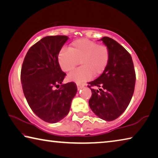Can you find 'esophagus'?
Returning <instances> with one entry per match:
<instances>
[{
  "label": "esophagus",
  "instance_id": "obj_1",
  "mask_svg": "<svg viewBox=\"0 0 158 158\" xmlns=\"http://www.w3.org/2000/svg\"><path fill=\"white\" fill-rule=\"evenodd\" d=\"M77 89H78V90L81 89H83V88L84 87V84H77Z\"/></svg>",
  "mask_w": 158,
  "mask_h": 158
}]
</instances>
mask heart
Returning <instances> with one entry per match:
<instances>
[{"label":"heart","instance_id":"obj_1","mask_svg":"<svg viewBox=\"0 0 158 158\" xmlns=\"http://www.w3.org/2000/svg\"><path fill=\"white\" fill-rule=\"evenodd\" d=\"M60 68L65 73L73 70L79 61L81 67L68 76L69 81L84 84L94 75L104 73L109 61V50L106 45L88 39H79L72 42L68 49H62L58 56Z\"/></svg>","mask_w":158,"mask_h":158}]
</instances>
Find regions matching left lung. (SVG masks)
<instances>
[{"mask_svg":"<svg viewBox=\"0 0 158 158\" xmlns=\"http://www.w3.org/2000/svg\"><path fill=\"white\" fill-rule=\"evenodd\" d=\"M100 40L109 50V61L104 73L88 83L92 92L89 104L96 116L111 121L129 105L135 90L136 74L132 57L123 47L110 37ZM95 86L99 89H92Z\"/></svg>","mask_w":158,"mask_h":158,"instance_id":"obj_1","label":"left lung"}]
</instances>
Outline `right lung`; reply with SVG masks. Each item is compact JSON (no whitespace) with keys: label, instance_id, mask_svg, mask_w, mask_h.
I'll return each mask as SVG.
<instances>
[{"label":"right lung","instance_id":"add662e5","mask_svg":"<svg viewBox=\"0 0 158 158\" xmlns=\"http://www.w3.org/2000/svg\"><path fill=\"white\" fill-rule=\"evenodd\" d=\"M68 40L65 35L43 37L29 49L21 67V81L28 105L40 118L49 123L68 114L77 92L75 83L62 84L66 74L61 70L58 56Z\"/></svg>","mask_w":158,"mask_h":158}]
</instances>
